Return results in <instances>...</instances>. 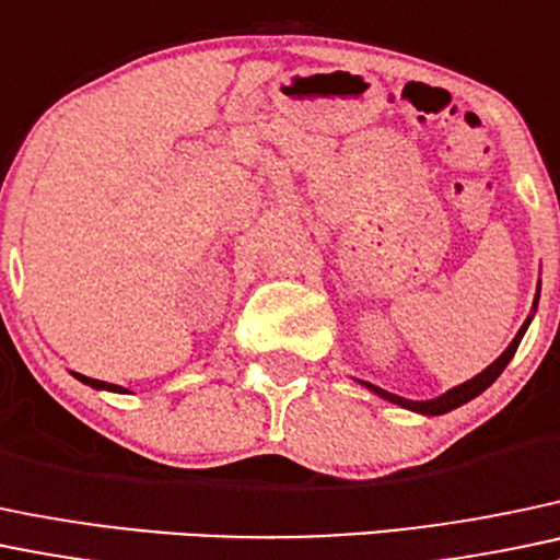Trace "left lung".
<instances>
[{
	"label": "left lung",
	"instance_id": "8db88e82",
	"mask_svg": "<svg viewBox=\"0 0 560 560\" xmlns=\"http://www.w3.org/2000/svg\"><path fill=\"white\" fill-rule=\"evenodd\" d=\"M537 300H539V295L534 298V311H537ZM528 322H532V316H528V319L523 322V327L517 329V335L513 338V343H510L508 349H504V354L499 357L497 362L488 364V368L482 370L480 375H475V378H472V381H467V384L453 386L451 392H445L443 397H438V399H427V402H413V399H405V397H397V394H388V392H384V388H378V386H373V384H364V386H368L370 392L378 394V397L388 399V402L399 405V408L416 410V413H423V416H443V413H448V410H453V408H462L464 402H469V399L478 397V394L486 392V388L491 386L493 381L499 378V375H502V370L508 368L510 359L515 357L517 346H521V338H523V335H526Z\"/></svg>",
	"mask_w": 560,
	"mask_h": 560
}]
</instances>
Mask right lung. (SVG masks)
Returning a JSON list of instances; mask_svg holds the SVG:
<instances>
[{"label":"right lung","mask_w":560,"mask_h":560,"mask_svg":"<svg viewBox=\"0 0 560 560\" xmlns=\"http://www.w3.org/2000/svg\"><path fill=\"white\" fill-rule=\"evenodd\" d=\"M74 378H78V381H82V384L93 386V388H107V392H126V388H122V386H117V384H107V381H96V378H88V375H80V373H74Z\"/></svg>","instance_id":"1"}]
</instances>
